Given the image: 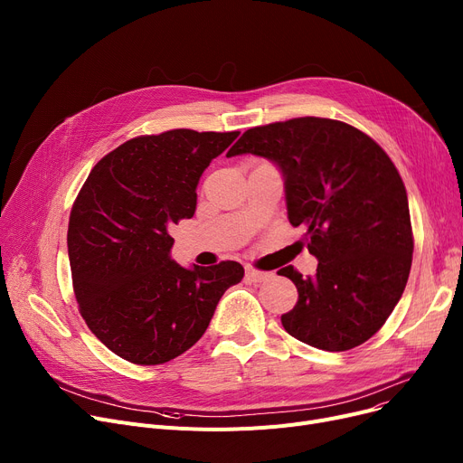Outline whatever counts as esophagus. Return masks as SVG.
Returning <instances> with one entry per match:
<instances>
[{
    "label": "esophagus",
    "instance_id": "esophagus-1",
    "mask_svg": "<svg viewBox=\"0 0 463 463\" xmlns=\"http://www.w3.org/2000/svg\"><path fill=\"white\" fill-rule=\"evenodd\" d=\"M274 274L272 272H260V270H255L253 266H246V278L253 283H260L264 279H270Z\"/></svg>",
    "mask_w": 463,
    "mask_h": 463
}]
</instances>
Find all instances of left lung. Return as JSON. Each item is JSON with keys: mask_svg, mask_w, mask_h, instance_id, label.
Masks as SVG:
<instances>
[{"mask_svg": "<svg viewBox=\"0 0 463 463\" xmlns=\"http://www.w3.org/2000/svg\"><path fill=\"white\" fill-rule=\"evenodd\" d=\"M251 154L283 176L290 225L306 229L317 272L278 274L298 288L283 328L323 351L370 339L400 302L412 260L405 185L381 146L326 118H295L248 129L227 157Z\"/></svg>", "mask_w": 463, "mask_h": 463, "instance_id": "left-lung-1", "label": "left lung"}]
</instances>
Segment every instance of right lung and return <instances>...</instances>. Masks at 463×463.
Instances as JSON below:
<instances>
[{
  "label": "right lung",
  "instance_id": "1",
  "mask_svg": "<svg viewBox=\"0 0 463 463\" xmlns=\"http://www.w3.org/2000/svg\"><path fill=\"white\" fill-rule=\"evenodd\" d=\"M238 135L138 137L91 168L71 210L67 251L82 317L114 354L142 366L176 358L244 278L234 260L185 269L170 257V229L193 217L203 173Z\"/></svg>",
  "mask_w": 463,
  "mask_h": 463
}]
</instances>
